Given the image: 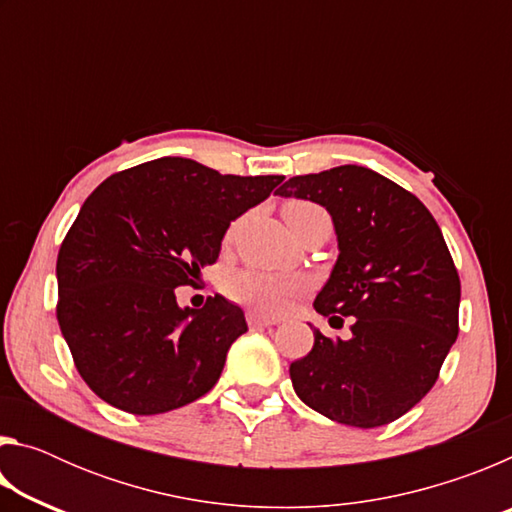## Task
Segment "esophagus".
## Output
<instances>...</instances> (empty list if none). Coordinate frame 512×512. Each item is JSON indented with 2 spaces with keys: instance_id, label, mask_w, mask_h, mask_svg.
<instances>
[{
  "instance_id": "obj_1",
  "label": "esophagus",
  "mask_w": 512,
  "mask_h": 512,
  "mask_svg": "<svg viewBox=\"0 0 512 512\" xmlns=\"http://www.w3.org/2000/svg\"><path fill=\"white\" fill-rule=\"evenodd\" d=\"M246 320H248L250 327H271V325L277 323V320L266 318V316H262V314H257V311H248Z\"/></svg>"
}]
</instances>
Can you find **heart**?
I'll return each instance as SVG.
<instances>
[{
	"instance_id": "heart-1",
	"label": "heart",
	"mask_w": 512,
	"mask_h": 512,
	"mask_svg": "<svg viewBox=\"0 0 512 512\" xmlns=\"http://www.w3.org/2000/svg\"><path fill=\"white\" fill-rule=\"evenodd\" d=\"M320 212H325L323 207L309 201H289L284 205V219H287L289 225L305 219L309 214ZM232 232L235 230L228 232V239L232 237ZM223 289L230 300L257 311V314L280 316L305 291V282L300 277L268 273L259 271V268H244V271H235L225 277Z\"/></svg>"
}]
</instances>
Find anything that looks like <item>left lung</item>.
<instances>
[{
  "label": "left lung",
  "instance_id": "obj_1",
  "mask_svg": "<svg viewBox=\"0 0 512 512\" xmlns=\"http://www.w3.org/2000/svg\"><path fill=\"white\" fill-rule=\"evenodd\" d=\"M277 194L332 214L341 253L314 309L352 318L348 341L314 329V348L289 368L293 391L348 427L402 418L436 384L458 336L461 280L436 219L418 196L357 164L293 176Z\"/></svg>",
  "mask_w": 512,
  "mask_h": 512
}]
</instances>
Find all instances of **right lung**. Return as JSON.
Here are the masks:
<instances>
[{
	"instance_id": "obj_1",
	"label": "right lung",
	"mask_w": 512,
	"mask_h": 512,
	"mask_svg": "<svg viewBox=\"0 0 512 512\" xmlns=\"http://www.w3.org/2000/svg\"><path fill=\"white\" fill-rule=\"evenodd\" d=\"M282 180L160 158L112 173L88 196L58 250L56 318L103 402L155 415L212 391L248 332L244 311L221 296L180 309L176 289L196 287L230 221Z\"/></svg>"
}]
</instances>
